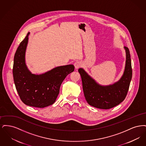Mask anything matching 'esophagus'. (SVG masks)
<instances>
[{
	"mask_svg": "<svg viewBox=\"0 0 146 146\" xmlns=\"http://www.w3.org/2000/svg\"><path fill=\"white\" fill-rule=\"evenodd\" d=\"M82 66V63L80 61H77L74 63V67H75V69H78L79 68L81 67Z\"/></svg>",
	"mask_w": 146,
	"mask_h": 146,
	"instance_id": "34e87169",
	"label": "esophagus"
}]
</instances>
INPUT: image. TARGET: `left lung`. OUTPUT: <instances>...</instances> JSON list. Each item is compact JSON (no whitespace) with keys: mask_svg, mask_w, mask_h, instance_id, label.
<instances>
[{"mask_svg":"<svg viewBox=\"0 0 146 146\" xmlns=\"http://www.w3.org/2000/svg\"><path fill=\"white\" fill-rule=\"evenodd\" d=\"M124 48L126 64L124 74L118 82L112 85H99L83 68L78 70L82 80L84 96L87 102L91 106L108 110L124 100L129 89L132 74L130 51L127 47L125 46Z\"/></svg>","mask_w":146,"mask_h":146,"instance_id":"obj_1","label":"left lung"}]
</instances>
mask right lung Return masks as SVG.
<instances>
[{"instance_id": "add662e5", "label": "right lung", "mask_w": 146, "mask_h": 146, "mask_svg": "<svg viewBox=\"0 0 146 146\" xmlns=\"http://www.w3.org/2000/svg\"><path fill=\"white\" fill-rule=\"evenodd\" d=\"M28 32L21 42L14 56L13 77L16 90L26 105L44 108L53 104L58 95L63 81L74 70L73 64L56 67L44 74L35 75L28 70L25 63V52Z\"/></svg>"}]
</instances>
